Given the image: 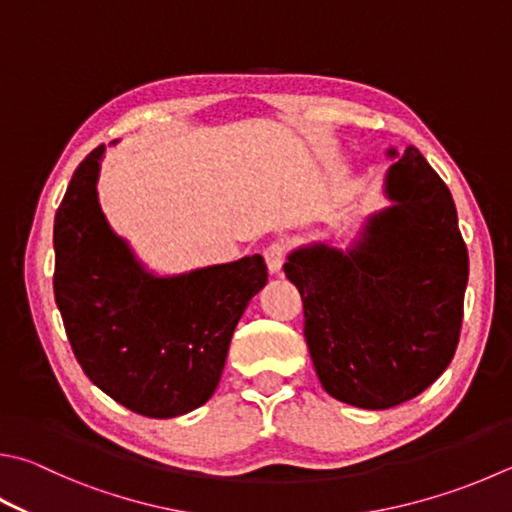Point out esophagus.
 Returning a JSON list of instances; mask_svg holds the SVG:
<instances>
[{
    "label": "esophagus",
    "instance_id": "obj_1",
    "mask_svg": "<svg viewBox=\"0 0 512 512\" xmlns=\"http://www.w3.org/2000/svg\"><path fill=\"white\" fill-rule=\"evenodd\" d=\"M264 259H266L268 273L277 275L282 271V266L286 262V248L282 244H271L264 250Z\"/></svg>",
    "mask_w": 512,
    "mask_h": 512
}]
</instances>
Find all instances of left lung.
I'll return each instance as SVG.
<instances>
[{"instance_id": "8db88e82", "label": "left lung", "mask_w": 512, "mask_h": 512, "mask_svg": "<svg viewBox=\"0 0 512 512\" xmlns=\"http://www.w3.org/2000/svg\"><path fill=\"white\" fill-rule=\"evenodd\" d=\"M387 159L389 206L367 217L349 248L313 241L284 264L324 392L362 410L401 405L443 374L468 284L448 185L414 145L389 147Z\"/></svg>"}]
</instances>
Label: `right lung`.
I'll use <instances>...</instances> for the list:
<instances>
[{
    "label": "right lung",
    "mask_w": 512,
    "mask_h": 512,
    "mask_svg": "<svg viewBox=\"0 0 512 512\" xmlns=\"http://www.w3.org/2000/svg\"><path fill=\"white\" fill-rule=\"evenodd\" d=\"M102 156L105 145L78 165L55 212V304L91 383L136 414H188L215 394L237 322L268 282L264 257L147 271L100 208Z\"/></svg>",
    "instance_id": "add662e5"
}]
</instances>
